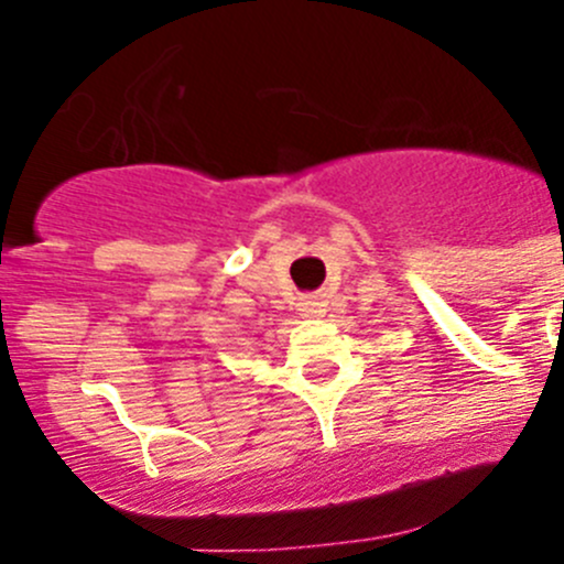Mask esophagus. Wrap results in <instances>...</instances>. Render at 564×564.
I'll return each mask as SVG.
<instances>
[{
  "mask_svg": "<svg viewBox=\"0 0 564 564\" xmlns=\"http://www.w3.org/2000/svg\"><path fill=\"white\" fill-rule=\"evenodd\" d=\"M299 311H302V316H322L325 313V302H318V299H302L299 302Z\"/></svg>",
  "mask_w": 564,
  "mask_h": 564,
  "instance_id": "1",
  "label": "esophagus"
}]
</instances>
